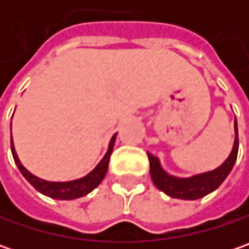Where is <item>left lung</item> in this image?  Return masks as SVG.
<instances>
[{"label": "left lung", "instance_id": "1", "mask_svg": "<svg viewBox=\"0 0 249 249\" xmlns=\"http://www.w3.org/2000/svg\"><path fill=\"white\" fill-rule=\"evenodd\" d=\"M234 131V145H233L231 154L229 155V158L226 159L220 166L216 167L213 170L201 173V175H196V176L175 177L169 175L162 169L159 159L148 152L149 173H151V178H152L155 187L172 198L190 199V201L202 198V196L211 194L212 191H215L216 188L225 181L226 177L229 176V173L231 172V169L234 166L235 159H237L238 130H237V122L235 120Z\"/></svg>", "mask_w": 249, "mask_h": 249}]
</instances>
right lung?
Segmentation results:
<instances>
[{
  "label": "right lung",
  "instance_id": "add662e5",
  "mask_svg": "<svg viewBox=\"0 0 249 249\" xmlns=\"http://www.w3.org/2000/svg\"><path fill=\"white\" fill-rule=\"evenodd\" d=\"M115 140H116V134L112 136V139L109 141V147H108L107 154L104 155V158L101 159L100 163L94 167L89 175H86L82 178H77V180H72V181H47V180H43V178H38L37 176L32 175L20 163V160L18 158V154L15 151V145L12 140H11V149H12L14 160L18 169L20 170V173L23 175L24 178L38 193L50 196V198H53V199H76V198L87 196L95 187L100 186V183L104 180V177L107 175V170H108V163H109L110 154L113 151Z\"/></svg>",
  "mask_w": 249,
  "mask_h": 249
}]
</instances>
